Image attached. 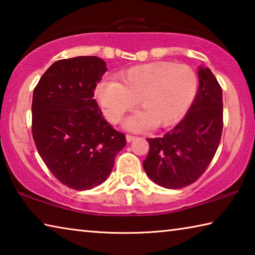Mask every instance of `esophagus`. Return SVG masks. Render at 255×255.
Instances as JSON below:
<instances>
[{
    "label": "esophagus",
    "instance_id": "34e87169",
    "mask_svg": "<svg viewBox=\"0 0 255 255\" xmlns=\"http://www.w3.org/2000/svg\"><path fill=\"white\" fill-rule=\"evenodd\" d=\"M135 136H132V135H126V140L128 141V143H130V141H132L133 139H135Z\"/></svg>",
    "mask_w": 255,
    "mask_h": 255
}]
</instances>
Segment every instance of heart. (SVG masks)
I'll return each instance as SVG.
<instances>
[{
    "label": "heart",
    "instance_id": "1",
    "mask_svg": "<svg viewBox=\"0 0 255 255\" xmlns=\"http://www.w3.org/2000/svg\"><path fill=\"white\" fill-rule=\"evenodd\" d=\"M198 90L197 73L188 65L170 62L149 63L120 73L118 82L102 81L97 99L109 122L117 124L136 105L141 111L125 125L140 130L154 125L164 127L176 122L189 109Z\"/></svg>",
    "mask_w": 255,
    "mask_h": 255
}]
</instances>
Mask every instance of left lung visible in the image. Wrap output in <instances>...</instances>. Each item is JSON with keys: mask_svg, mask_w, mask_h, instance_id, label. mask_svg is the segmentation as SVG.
<instances>
[{"mask_svg": "<svg viewBox=\"0 0 255 255\" xmlns=\"http://www.w3.org/2000/svg\"><path fill=\"white\" fill-rule=\"evenodd\" d=\"M199 88L185 117L162 137L147 138L143 162L149 179L180 189L200 178L213 161L223 131V90L209 68L199 67Z\"/></svg>", "mask_w": 255, "mask_h": 255, "instance_id": "1", "label": "left lung"}]
</instances>
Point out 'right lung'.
I'll use <instances>...</instances> for the list:
<instances>
[{"label": "right lung", "instance_id": "add662e5", "mask_svg": "<svg viewBox=\"0 0 255 255\" xmlns=\"http://www.w3.org/2000/svg\"><path fill=\"white\" fill-rule=\"evenodd\" d=\"M107 72L97 56L60 59L33 90L32 137L59 182L90 190L106 181L126 137L103 118L94 90Z\"/></svg>", "mask_w": 255, "mask_h": 255}]
</instances>
